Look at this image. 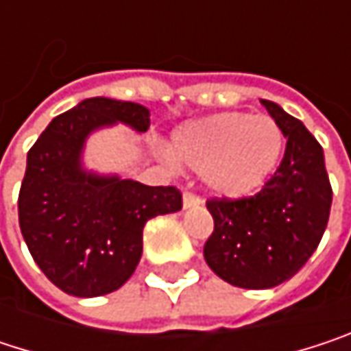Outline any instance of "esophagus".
<instances>
[{
    "instance_id": "obj_1",
    "label": "esophagus",
    "mask_w": 351,
    "mask_h": 351,
    "mask_svg": "<svg viewBox=\"0 0 351 351\" xmlns=\"http://www.w3.org/2000/svg\"><path fill=\"white\" fill-rule=\"evenodd\" d=\"M203 201H201V197L199 195H195V193H184L182 195V207L184 209H191V207H199Z\"/></svg>"
}]
</instances>
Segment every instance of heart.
<instances>
[{"label": "heart", "instance_id": "obj_1", "mask_svg": "<svg viewBox=\"0 0 351 351\" xmlns=\"http://www.w3.org/2000/svg\"><path fill=\"white\" fill-rule=\"evenodd\" d=\"M285 152L282 128L270 115L217 113L182 125L171 140V156L199 171L219 197L258 193L274 175Z\"/></svg>", "mask_w": 351, "mask_h": 351}]
</instances>
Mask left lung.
Listing matches in <instances>:
<instances>
[{
  "label": "left lung",
  "mask_w": 351,
  "mask_h": 351,
  "mask_svg": "<svg viewBox=\"0 0 351 351\" xmlns=\"http://www.w3.org/2000/svg\"><path fill=\"white\" fill-rule=\"evenodd\" d=\"M282 128L287 148L264 189L245 199H211L213 234L203 256L209 268L240 289H272L295 276L327 228L331 184L323 148L297 117L262 99Z\"/></svg>",
  "instance_id": "left-lung-1"
}]
</instances>
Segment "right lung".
Returning <instances> with one entry per match:
<instances>
[{
    "mask_svg": "<svg viewBox=\"0 0 351 351\" xmlns=\"http://www.w3.org/2000/svg\"><path fill=\"white\" fill-rule=\"evenodd\" d=\"M115 123L144 134L150 111L109 97L85 99L56 115L28 152L20 230L46 278L73 297H101L125 285L142 258L146 221L182 207L175 186L83 167L87 138Z\"/></svg>",
    "mask_w": 351,
    "mask_h": 351,
    "instance_id": "right-lung-1",
    "label": "right lung"
}]
</instances>
